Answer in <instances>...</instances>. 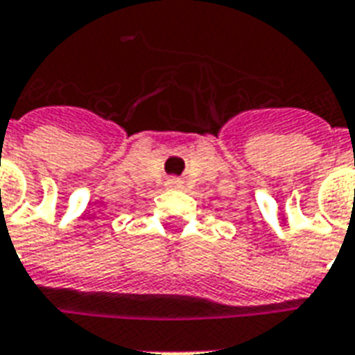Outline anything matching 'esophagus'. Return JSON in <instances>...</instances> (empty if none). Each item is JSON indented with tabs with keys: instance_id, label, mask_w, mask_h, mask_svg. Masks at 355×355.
<instances>
[{
	"instance_id": "1",
	"label": "esophagus",
	"mask_w": 355,
	"mask_h": 355,
	"mask_svg": "<svg viewBox=\"0 0 355 355\" xmlns=\"http://www.w3.org/2000/svg\"><path fill=\"white\" fill-rule=\"evenodd\" d=\"M166 185H168V187L178 189V187H181V185H183V181H181V178H175V175H172V178H168Z\"/></svg>"
}]
</instances>
